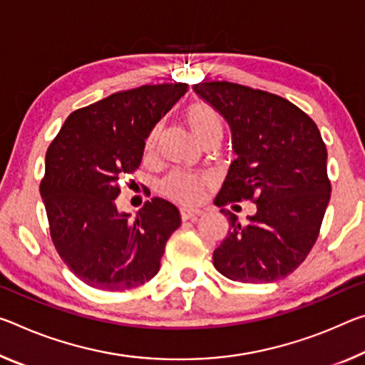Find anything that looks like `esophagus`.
<instances>
[{"mask_svg":"<svg viewBox=\"0 0 365 365\" xmlns=\"http://www.w3.org/2000/svg\"><path fill=\"white\" fill-rule=\"evenodd\" d=\"M201 214L200 210H188V207H182L180 216L183 221H190V219H196Z\"/></svg>","mask_w":365,"mask_h":365,"instance_id":"esophagus-1","label":"esophagus"}]
</instances>
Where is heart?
<instances>
[{"label": "heart", "instance_id": "1", "mask_svg": "<svg viewBox=\"0 0 365 365\" xmlns=\"http://www.w3.org/2000/svg\"><path fill=\"white\" fill-rule=\"evenodd\" d=\"M185 120L201 143L207 140H221L224 135V123L216 108L205 102H196L185 108ZM160 136V126L149 133L146 140V151H153ZM205 187V178L185 170H173L159 183V190L167 198L178 203H195Z\"/></svg>", "mask_w": 365, "mask_h": 365}]
</instances>
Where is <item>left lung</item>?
Segmentation results:
<instances>
[{
  "mask_svg": "<svg viewBox=\"0 0 365 365\" xmlns=\"http://www.w3.org/2000/svg\"><path fill=\"white\" fill-rule=\"evenodd\" d=\"M193 91L227 121L237 155L214 205L257 203L247 224L221 210L229 232L212 253L214 266L232 281L282 279L307 258L331 193L320 131L307 113L269 92L225 81Z\"/></svg>",
  "mask_w": 365,
  "mask_h": 365,
  "instance_id": "obj_1",
  "label": "left lung"
}]
</instances>
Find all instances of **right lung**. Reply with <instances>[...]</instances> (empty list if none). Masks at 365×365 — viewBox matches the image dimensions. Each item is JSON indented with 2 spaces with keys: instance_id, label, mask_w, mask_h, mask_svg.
Here are the masks:
<instances>
[{
  "instance_id": "add662e5",
  "label": "right lung",
  "mask_w": 365,
  "mask_h": 365,
  "mask_svg": "<svg viewBox=\"0 0 365 365\" xmlns=\"http://www.w3.org/2000/svg\"><path fill=\"white\" fill-rule=\"evenodd\" d=\"M188 91L185 83L141 86L73 112L45 155L40 183L58 255L86 284L125 291L158 274L180 211L153 198L120 212L118 180L141 164L149 133Z\"/></svg>"
}]
</instances>
